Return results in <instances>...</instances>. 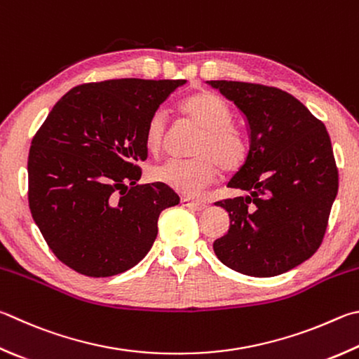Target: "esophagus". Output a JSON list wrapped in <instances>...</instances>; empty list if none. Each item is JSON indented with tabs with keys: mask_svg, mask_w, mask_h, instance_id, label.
Segmentation results:
<instances>
[{
	"mask_svg": "<svg viewBox=\"0 0 359 359\" xmlns=\"http://www.w3.org/2000/svg\"><path fill=\"white\" fill-rule=\"evenodd\" d=\"M182 205H185V207L191 208V210H196V212H204L205 208L208 207L205 202L191 201V199H188V198H182Z\"/></svg>",
	"mask_w": 359,
	"mask_h": 359,
	"instance_id": "esophagus-1",
	"label": "esophagus"
}]
</instances>
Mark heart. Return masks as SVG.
Segmentation results:
<instances>
[{
	"mask_svg": "<svg viewBox=\"0 0 359 359\" xmlns=\"http://www.w3.org/2000/svg\"><path fill=\"white\" fill-rule=\"evenodd\" d=\"M180 113L188 122L202 130L191 160H169L154 168L152 180L196 198L217 180L221 169L237 171L248 158V140L242 128L232 122V109L219 95L201 90L182 102ZM168 116L157 109L149 117L144 141L149 152L158 154L166 144Z\"/></svg>",
	"mask_w": 359,
	"mask_h": 359,
	"instance_id": "obj_1",
	"label": "heart"
}]
</instances>
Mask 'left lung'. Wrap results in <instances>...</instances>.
<instances>
[{"instance_id":"left-lung-1","label":"left lung","mask_w":359,"mask_h":359,"mask_svg":"<svg viewBox=\"0 0 359 359\" xmlns=\"http://www.w3.org/2000/svg\"><path fill=\"white\" fill-rule=\"evenodd\" d=\"M246 116L251 146L227 187L248 196L215 204L231 227L213 251L231 270L270 278L295 269L320 248L339 187L323 122L283 89L245 81H208Z\"/></svg>"}]
</instances>
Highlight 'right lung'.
Wrapping results in <instances>:
<instances>
[{"mask_svg":"<svg viewBox=\"0 0 359 359\" xmlns=\"http://www.w3.org/2000/svg\"><path fill=\"white\" fill-rule=\"evenodd\" d=\"M185 80L119 78L61 97L31 141L28 202L55 256L84 276L132 269L157 238L158 217L180 198L136 185L147 158L146 126Z\"/></svg>","mask_w":359,"mask_h":359,"instance_id":"obj_1","label":"right lung"}]
</instances>
